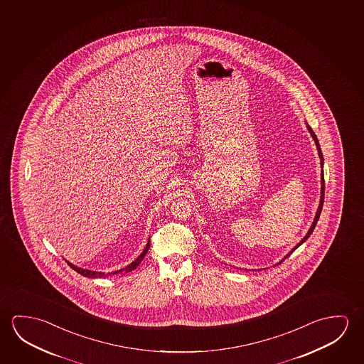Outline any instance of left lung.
I'll return each instance as SVG.
<instances>
[{"label": "left lung", "instance_id": "obj_1", "mask_svg": "<svg viewBox=\"0 0 364 364\" xmlns=\"http://www.w3.org/2000/svg\"><path fill=\"white\" fill-rule=\"evenodd\" d=\"M307 129H309V132H310V134H311L312 139L315 140V144H316V148H318V158H320V164H321V168H323V153H321V149H320V144H318V136L315 135V133L312 132L311 127H309V125H307ZM323 192H325V181H323V171H321V196H320V205H318V211H316V215H315V219H314V223H312L311 228H310V229H309V231H307V234H306L305 237H304V239H302V240H301V242H299V244H297V245H296V247H294V248L292 249V250H291V252H289V253L287 254V255H286V257H284V258H283V259L281 260V262H279V263H282L283 260L286 259V258H287L289 255H291V254L294 253V250L299 248L301 244H302V242H305L306 240L309 239V237L311 235L312 231H314V229H315V226H316V224H318V218H320V214H321V210H323ZM279 263H278V264H279Z\"/></svg>", "mask_w": 364, "mask_h": 364}]
</instances>
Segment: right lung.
<instances>
[{"label":"right lung","mask_w":364,"mask_h":364,"mask_svg":"<svg viewBox=\"0 0 364 364\" xmlns=\"http://www.w3.org/2000/svg\"><path fill=\"white\" fill-rule=\"evenodd\" d=\"M148 250H149V240H148V244L145 245L144 250H143V253L140 254L139 255L138 258L134 260V262H132L129 266L125 267V268H122V269H119V271L112 272V273H104V272H95V271H90V269H83V268H80V267H75L72 264V263H70V262H67L68 263V266H70V268L72 269H75V272H78L80 274H82V276H85V277L88 278H97V277H107V276H111V274H114V276H117V274H124V273H127V272H132L136 268V267L140 264V262L143 260V258L145 257V254L148 253Z\"/></svg>","instance_id":"obj_1"}]
</instances>
